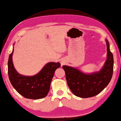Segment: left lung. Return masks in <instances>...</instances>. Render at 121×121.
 Segmentation results:
<instances>
[{
    "mask_svg": "<svg viewBox=\"0 0 121 121\" xmlns=\"http://www.w3.org/2000/svg\"><path fill=\"white\" fill-rule=\"evenodd\" d=\"M107 45V59L104 66L99 71L87 74L76 68L64 65L68 85L76 96L88 98L96 95L109 83L113 74V57L109 48L108 40Z\"/></svg>",
    "mask_w": 121,
    "mask_h": 121,
    "instance_id": "1",
    "label": "left lung"
}]
</instances>
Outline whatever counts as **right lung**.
Wrapping results in <instances>:
<instances>
[{
  "label": "right lung",
  "mask_w": 121,
  "mask_h": 121,
  "mask_svg": "<svg viewBox=\"0 0 121 121\" xmlns=\"http://www.w3.org/2000/svg\"><path fill=\"white\" fill-rule=\"evenodd\" d=\"M14 48L8 60V75L10 81L17 92L26 99H37L46 97L50 88L55 70L60 67L57 62H49L37 74L33 76L20 74L13 65L12 56Z\"/></svg>",
  "instance_id": "obj_1"
}]
</instances>
